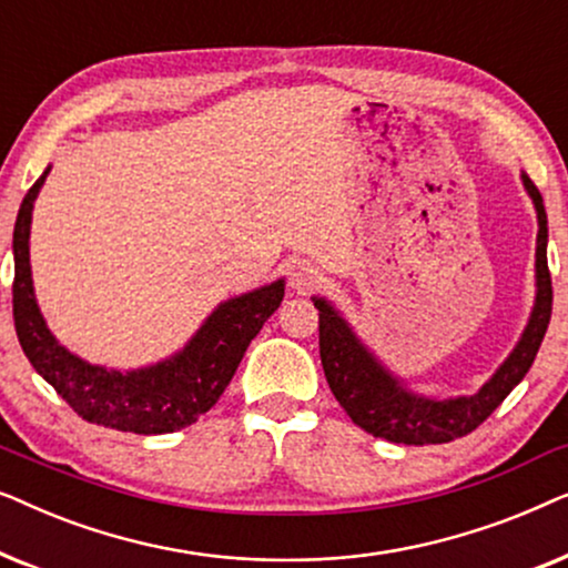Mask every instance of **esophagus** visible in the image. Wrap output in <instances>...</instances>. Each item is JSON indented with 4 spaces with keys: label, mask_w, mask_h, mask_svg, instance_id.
Returning <instances> with one entry per match:
<instances>
[{
    "label": "esophagus",
    "mask_w": 568,
    "mask_h": 568,
    "mask_svg": "<svg viewBox=\"0 0 568 568\" xmlns=\"http://www.w3.org/2000/svg\"><path fill=\"white\" fill-rule=\"evenodd\" d=\"M321 284H323V274L313 266V263L300 261L290 268V290L292 292L307 294V292L317 290Z\"/></svg>",
    "instance_id": "1"
}]
</instances>
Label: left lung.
Returning a JSON list of instances; mask_svg holds the SVG:
<instances>
[{"label":"left lung","mask_w":568,"mask_h":568,"mask_svg":"<svg viewBox=\"0 0 568 568\" xmlns=\"http://www.w3.org/2000/svg\"><path fill=\"white\" fill-rule=\"evenodd\" d=\"M527 196L538 216V237H535V300L527 325L519 333L515 348L491 377L470 395H434L418 393L406 379L387 367L379 356L359 338L346 315L328 297L315 294L313 305L321 315V362L325 379L341 408L352 416L356 426L372 437H383L398 445H442L465 437L484 424L494 408L523 383L532 367L535 354L550 323V290L548 274V216L540 191L519 173Z\"/></svg>","instance_id":"obj_1"}]
</instances>
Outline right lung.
I'll return each instance as SVG.
<instances>
[{"mask_svg": "<svg viewBox=\"0 0 568 568\" xmlns=\"http://www.w3.org/2000/svg\"><path fill=\"white\" fill-rule=\"evenodd\" d=\"M49 173L51 165L26 193L12 232V313L22 352L84 422L134 434L185 429L220 400L245 348L282 305L284 276L220 302L196 333L165 359L131 369L90 364L53 336L36 300L30 224Z\"/></svg>", "mask_w": 568, "mask_h": 568, "instance_id": "1", "label": "right lung"}]
</instances>
